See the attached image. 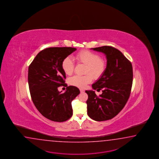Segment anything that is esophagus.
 Wrapping results in <instances>:
<instances>
[{
	"label": "esophagus",
	"mask_w": 159,
	"mask_h": 159,
	"mask_svg": "<svg viewBox=\"0 0 159 159\" xmlns=\"http://www.w3.org/2000/svg\"><path fill=\"white\" fill-rule=\"evenodd\" d=\"M80 91L81 93H83V92H84V89H80Z\"/></svg>",
	"instance_id": "34e87169"
}]
</instances>
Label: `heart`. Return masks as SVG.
Instances as JSON below:
<instances>
[{"label":"heart","instance_id":"b5f03b06","mask_svg":"<svg viewBox=\"0 0 159 159\" xmlns=\"http://www.w3.org/2000/svg\"><path fill=\"white\" fill-rule=\"evenodd\" d=\"M74 58L78 63L85 64L84 73L87 74L83 76L75 75L71 77L68 79V83L71 85L79 88H85L92 81V75L93 78L98 79L106 70V61L100 58L98 53L88 50H82L75 55ZM74 66V62L70 57H66L62 61L61 68L66 74H72ZM87 73L89 74H87Z\"/></svg>","mask_w":159,"mask_h":159}]
</instances>
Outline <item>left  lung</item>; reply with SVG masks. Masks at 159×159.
Listing matches in <instances>:
<instances>
[{"instance_id":"8db88e82","label":"left lung","mask_w":159,"mask_h":159,"mask_svg":"<svg viewBox=\"0 0 159 159\" xmlns=\"http://www.w3.org/2000/svg\"><path fill=\"white\" fill-rule=\"evenodd\" d=\"M91 49L106 55V70L98 81L92 85L93 90L85 91L87 114L93 120L102 121L116 116L123 110L131 93L133 69L119 50L111 46H102ZM94 90H102L99 96Z\"/></svg>"}]
</instances>
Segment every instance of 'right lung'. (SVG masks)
Here are the masks:
<instances>
[{
	"instance_id": "add662e5",
	"label": "right lung",
	"mask_w": 159,
	"mask_h": 159,
	"mask_svg": "<svg viewBox=\"0 0 159 159\" xmlns=\"http://www.w3.org/2000/svg\"><path fill=\"white\" fill-rule=\"evenodd\" d=\"M76 50L72 47L47 48L38 53L28 67L32 102L43 116L53 121L63 122L72 116L71 102L80 93L76 87H67L61 68L64 59ZM60 86L67 87L63 94L58 91Z\"/></svg>"
}]
</instances>
